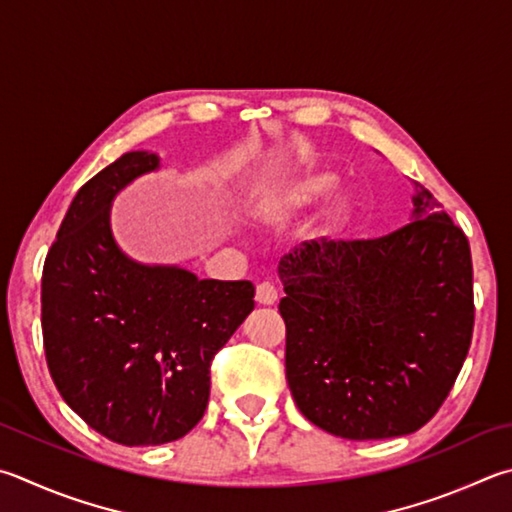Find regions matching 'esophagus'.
Masks as SVG:
<instances>
[{
	"mask_svg": "<svg viewBox=\"0 0 512 512\" xmlns=\"http://www.w3.org/2000/svg\"><path fill=\"white\" fill-rule=\"evenodd\" d=\"M255 300H257L259 304H264V306H271V304H275V302H277V288H275V284H273V282H262V284H257Z\"/></svg>",
	"mask_w": 512,
	"mask_h": 512,
	"instance_id": "1",
	"label": "esophagus"
}]
</instances>
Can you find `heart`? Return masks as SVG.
Returning <instances> with one entry per match:
<instances>
[{
	"label": "heart",
	"instance_id": "obj_1",
	"mask_svg": "<svg viewBox=\"0 0 512 512\" xmlns=\"http://www.w3.org/2000/svg\"><path fill=\"white\" fill-rule=\"evenodd\" d=\"M336 174L331 172H313L306 174L302 179H295L280 188L268 190L262 199L257 203V215L266 224L280 226L284 221L291 219L297 212L313 206L320 199L327 197V194L336 188ZM351 201L349 199H338L331 203V208L324 215L320 235H336V232L347 224L351 217Z\"/></svg>",
	"mask_w": 512,
	"mask_h": 512
}]
</instances>
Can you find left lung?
<instances>
[{"instance_id":"left-lung-1","label":"left lung","mask_w":512,"mask_h":512,"mask_svg":"<svg viewBox=\"0 0 512 512\" xmlns=\"http://www.w3.org/2000/svg\"><path fill=\"white\" fill-rule=\"evenodd\" d=\"M412 201L414 221L385 237H322L280 259L288 387L311 423L342 439L421 430L468 356V237L421 183Z\"/></svg>"}]
</instances>
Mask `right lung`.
<instances>
[{
    "label": "right lung",
    "instance_id": "obj_1",
    "mask_svg": "<svg viewBox=\"0 0 512 512\" xmlns=\"http://www.w3.org/2000/svg\"><path fill=\"white\" fill-rule=\"evenodd\" d=\"M156 167V154L127 152L82 185L42 271L53 383L91 430L120 445L170 443L201 421L212 358L255 309L246 280H199L120 253L109 203Z\"/></svg>",
    "mask_w": 512,
    "mask_h": 512
}]
</instances>
